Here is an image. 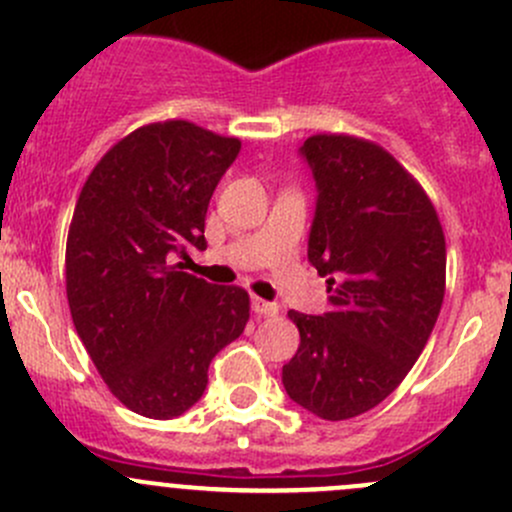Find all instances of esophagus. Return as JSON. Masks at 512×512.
Wrapping results in <instances>:
<instances>
[{
    "instance_id": "esophagus-1",
    "label": "esophagus",
    "mask_w": 512,
    "mask_h": 512,
    "mask_svg": "<svg viewBox=\"0 0 512 512\" xmlns=\"http://www.w3.org/2000/svg\"><path fill=\"white\" fill-rule=\"evenodd\" d=\"M250 306L257 316H277L279 314V306L274 304V301H265L260 297H252Z\"/></svg>"
}]
</instances>
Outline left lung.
I'll list each match as a JSON object with an SVG mask.
<instances>
[{
  "mask_svg": "<svg viewBox=\"0 0 512 512\" xmlns=\"http://www.w3.org/2000/svg\"><path fill=\"white\" fill-rule=\"evenodd\" d=\"M299 157L316 186L306 255L331 309L289 311L301 343L282 383L306 412L341 422L380 405L427 346L446 242L427 193L378 144L316 134Z\"/></svg>",
  "mask_w": 512,
  "mask_h": 512,
  "instance_id": "8db88e82",
  "label": "left lung"
}]
</instances>
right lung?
Masks as SVG:
<instances>
[{"instance_id":"obj_1","label":"right lung","mask_w":512,"mask_h":512,"mask_svg":"<svg viewBox=\"0 0 512 512\" xmlns=\"http://www.w3.org/2000/svg\"><path fill=\"white\" fill-rule=\"evenodd\" d=\"M240 154L184 120L134 129L85 181L66 245L73 324L112 395L152 419L201 400L208 365L240 336L250 297L174 265L206 250L211 196Z\"/></svg>"}]
</instances>
